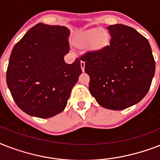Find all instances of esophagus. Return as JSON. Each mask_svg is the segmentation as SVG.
<instances>
[{"mask_svg":"<svg viewBox=\"0 0 160 160\" xmlns=\"http://www.w3.org/2000/svg\"><path fill=\"white\" fill-rule=\"evenodd\" d=\"M80 66H81V69H82V70L84 71V70H85V61H84V60H81V61H80Z\"/></svg>","mask_w":160,"mask_h":160,"instance_id":"1","label":"esophagus"}]
</instances>
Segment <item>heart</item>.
Returning a JSON list of instances; mask_svg holds the SVG:
<instances>
[{
	"instance_id": "obj_1",
	"label": "heart",
	"mask_w": 160,
	"mask_h": 160,
	"mask_svg": "<svg viewBox=\"0 0 160 160\" xmlns=\"http://www.w3.org/2000/svg\"><path fill=\"white\" fill-rule=\"evenodd\" d=\"M109 41V35L106 31L100 29H91L85 31L80 36L78 42L83 46L90 44V47L100 49L105 46Z\"/></svg>"
}]
</instances>
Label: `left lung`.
I'll return each instance as SVG.
<instances>
[{
  "instance_id": "obj_1",
  "label": "left lung",
  "mask_w": 160,
  "mask_h": 160,
  "mask_svg": "<svg viewBox=\"0 0 160 160\" xmlns=\"http://www.w3.org/2000/svg\"><path fill=\"white\" fill-rule=\"evenodd\" d=\"M109 44L80 56L90 75L89 89L100 105L121 110L139 103L149 91L155 61L149 41L121 24L108 26Z\"/></svg>"
}]
</instances>
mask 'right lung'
<instances>
[{"label": "right lung", "instance_id": "right-lung-1", "mask_svg": "<svg viewBox=\"0 0 160 160\" xmlns=\"http://www.w3.org/2000/svg\"><path fill=\"white\" fill-rule=\"evenodd\" d=\"M65 26L38 23L15 45L6 70V83L17 106L38 118L62 112L82 73L80 60L66 64L70 51Z\"/></svg>", "mask_w": 160, "mask_h": 160}]
</instances>
